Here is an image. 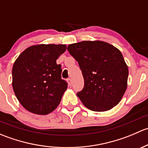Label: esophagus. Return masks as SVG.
I'll return each instance as SVG.
<instances>
[{
  "instance_id": "1",
  "label": "esophagus",
  "mask_w": 148,
  "mask_h": 148,
  "mask_svg": "<svg viewBox=\"0 0 148 148\" xmlns=\"http://www.w3.org/2000/svg\"><path fill=\"white\" fill-rule=\"evenodd\" d=\"M66 82H67V83H68V84L69 85V86H71V84H72V82H71V79H67Z\"/></svg>"
}]
</instances>
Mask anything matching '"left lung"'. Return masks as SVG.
<instances>
[{
	"mask_svg": "<svg viewBox=\"0 0 148 148\" xmlns=\"http://www.w3.org/2000/svg\"><path fill=\"white\" fill-rule=\"evenodd\" d=\"M78 62L84 86L77 94L84 105L95 112L111 110L122 99L129 71L118 49L101 41H84L67 47Z\"/></svg>",
	"mask_w": 148,
	"mask_h": 148,
	"instance_id": "obj_1",
	"label": "left lung"
}]
</instances>
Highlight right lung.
Returning <instances> with one entry per match:
<instances>
[{
	"instance_id": "obj_1",
	"label": "right lung",
	"mask_w": 148,
	"mask_h": 148,
	"mask_svg": "<svg viewBox=\"0 0 148 148\" xmlns=\"http://www.w3.org/2000/svg\"><path fill=\"white\" fill-rule=\"evenodd\" d=\"M66 49L64 44H38L25 49L12 69V85L18 100L34 114L53 112L67 89L56 59Z\"/></svg>"
}]
</instances>
